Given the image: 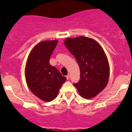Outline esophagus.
I'll return each mask as SVG.
<instances>
[{
    "label": "esophagus",
    "mask_w": 132,
    "mask_h": 132,
    "mask_svg": "<svg viewBox=\"0 0 132 132\" xmlns=\"http://www.w3.org/2000/svg\"><path fill=\"white\" fill-rule=\"evenodd\" d=\"M66 79H70V75H69V74L67 75L66 76Z\"/></svg>",
    "instance_id": "1"
}]
</instances>
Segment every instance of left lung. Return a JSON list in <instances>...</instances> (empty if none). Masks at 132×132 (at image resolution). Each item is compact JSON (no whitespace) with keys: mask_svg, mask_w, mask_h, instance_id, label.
Returning <instances> with one entry per match:
<instances>
[{"mask_svg":"<svg viewBox=\"0 0 132 132\" xmlns=\"http://www.w3.org/2000/svg\"><path fill=\"white\" fill-rule=\"evenodd\" d=\"M64 44L76 59L80 68V80L74 84L85 98L97 95L106 86L109 79V64L102 47L86 37L67 38Z\"/></svg>","mask_w":132,"mask_h":132,"instance_id":"obj_1","label":"left lung"}]
</instances>
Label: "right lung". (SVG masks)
Wrapping results in <instances>:
<instances>
[{
  "instance_id": "obj_1",
  "label": "right lung",
  "mask_w": 132,
  "mask_h": 132,
  "mask_svg": "<svg viewBox=\"0 0 132 132\" xmlns=\"http://www.w3.org/2000/svg\"><path fill=\"white\" fill-rule=\"evenodd\" d=\"M57 42V40L40 42L32 49L26 64L25 77L28 86L36 96L45 101L55 99L66 80L49 63Z\"/></svg>"
}]
</instances>
